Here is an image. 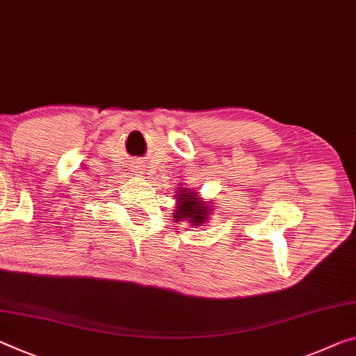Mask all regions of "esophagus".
<instances>
[{"label":"esophagus","mask_w":356,"mask_h":356,"mask_svg":"<svg viewBox=\"0 0 356 356\" xmlns=\"http://www.w3.org/2000/svg\"><path fill=\"white\" fill-rule=\"evenodd\" d=\"M133 171L136 174H144V165L140 161H136L133 166Z\"/></svg>","instance_id":"esophagus-1"}]
</instances>
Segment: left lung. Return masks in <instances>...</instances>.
Returning a JSON list of instances; mask_svg holds the SVG:
<instances>
[{
	"label": "left lung",
	"mask_w": 356,
	"mask_h": 356,
	"mask_svg": "<svg viewBox=\"0 0 356 356\" xmlns=\"http://www.w3.org/2000/svg\"><path fill=\"white\" fill-rule=\"evenodd\" d=\"M179 206H177V216L176 218H188L191 225H201L204 223L209 217V209L207 206L202 204L198 201L195 193H190L187 188L182 190V195L177 198Z\"/></svg>",
	"instance_id": "8db88e82"
}]
</instances>
